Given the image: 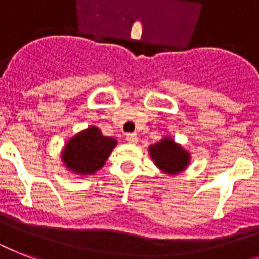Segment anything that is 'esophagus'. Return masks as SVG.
I'll use <instances>...</instances> for the list:
<instances>
[{"label": "esophagus", "mask_w": 259, "mask_h": 259, "mask_svg": "<svg viewBox=\"0 0 259 259\" xmlns=\"http://www.w3.org/2000/svg\"><path fill=\"white\" fill-rule=\"evenodd\" d=\"M126 141L129 142V144H137L138 142L137 134H134V133L126 134Z\"/></svg>", "instance_id": "34e87169"}]
</instances>
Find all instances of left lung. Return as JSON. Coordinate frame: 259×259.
Listing matches in <instances>:
<instances>
[{
    "instance_id": "left-lung-1",
    "label": "left lung",
    "mask_w": 259,
    "mask_h": 259,
    "mask_svg": "<svg viewBox=\"0 0 259 259\" xmlns=\"http://www.w3.org/2000/svg\"><path fill=\"white\" fill-rule=\"evenodd\" d=\"M150 157L154 164L168 175H176L185 169L189 164V154L170 138L154 144L149 148Z\"/></svg>"
}]
</instances>
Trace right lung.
I'll use <instances>...</instances> for the list:
<instances>
[{
	"label": "right lung",
	"instance_id": "add662e5",
	"mask_svg": "<svg viewBox=\"0 0 259 259\" xmlns=\"http://www.w3.org/2000/svg\"><path fill=\"white\" fill-rule=\"evenodd\" d=\"M117 141L114 138L105 137L98 127L91 126L67 142L63 161L75 173L93 175L105 165Z\"/></svg>",
	"mask_w": 259,
	"mask_h": 259
}]
</instances>
